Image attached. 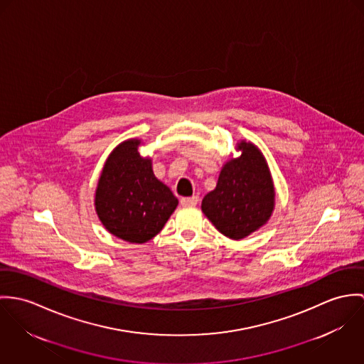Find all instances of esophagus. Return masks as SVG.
<instances>
[{"instance_id":"1","label":"esophagus","mask_w":364,"mask_h":364,"mask_svg":"<svg viewBox=\"0 0 364 364\" xmlns=\"http://www.w3.org/2000/svg\"><path fill=\"white\" fill-rule=\"evenodd\" d=\"M181 205L183 206H196L200 202V197L194 196V197H184L181 198Z\"/></svg>"}]
</instances>
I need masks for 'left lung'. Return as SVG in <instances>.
Listing matches in <instances>:
<instances>
[{"label":"left lung","mask_w":364,"mask_h":364,"mask_svg":"<svg viewBox=\"0 0 364 364\" xmlns=\"http://www.w3.org/2000/svg\"><path fill=\"white\" fill-rule=\"evenodd\" d=\"M242 155L225 163L215 190L202 200V212L226 237L240 240L271 218L275 188L267 161L251 142L240 141Z\"/></svg>","instance_id":"8db88e82"}]
</instances>
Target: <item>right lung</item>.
I'll return each mask as SVG.
<instances>
[{
	"instance_id": "right-lung-1",
	"label": "right lung",
	"mask_w": 364,
	"mask_h": 364,
	"mask_svg": "<svg viewBox=\"0 0 364 364\" xmlns=\"http://www.w3.org/2000/svg\"><path fill=\"white\" fill-rule=\"evenodd\" d=\"M139 139H127L113 149L95 196L103 226L116 237L136 244L154 239L178 205L170 188L155 177L152 161L139 155Z\"/></svg>"
}]
</instances>
